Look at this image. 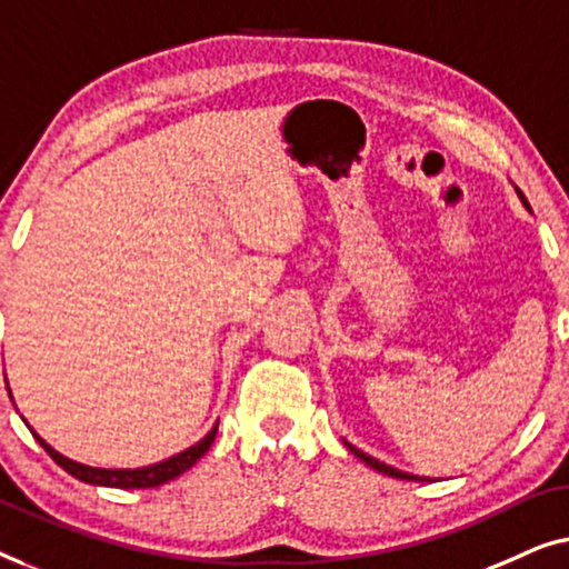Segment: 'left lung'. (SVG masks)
<instances>
[{"label": "left lung", "instance_id": "left-lung-1", "mask_svg": "<svg viewBox=\"0 0 569 569\" xmlns=\"http://www.w3.org/2000/svg\"><path fill=\"white\" fill-rule=\"evenodd\" d=\"M518 190V188H516ZM518 196H521V201H523V206L528 208V211H531V206H528V201L523 198V193L521 190H518ZM346 446L350 448V453H356L358 459H361L363 463H368V467L371 469H376V471H381V475H389V477H395V479H412V482H426L428 477H418V475H407V471H399V469H395V467H389V463H383V461H379V459H373V456H368V453H363L361 448H356L353 443H348L346 441Z\"/></svg>", "mask_w": 569, "mask_h": 569}]
</instances>
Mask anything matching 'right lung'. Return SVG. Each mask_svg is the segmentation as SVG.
<instances>
[{
    "label": "right lung",
    "mask_w": 569,
    "mask_h": 569,
    "mask_svg": "<svg viewBox=\"0 0 569 569\" xmlns=\"http://www.w3.org/2000/svg\"><path fill=\"white\" fill-rule=\"evenodd\" d=\"M10 397H12V391H10ZM26 426H28V422H26ZM216 430H219V422H216V426L208 430V436H203L196 446H190V448H186V451L170 456V459H164V461H159V463H151V467H141V469H98V467H87V463H77V461L67 459V456H61L59 451H56V448L48 446L43 438L36 433L33 428H30V433L36 436V441L46 448L48 456H51V459L59 463L63 471H69L71 477L82 479V482H87V485L118 487V490H147V487H159V485L170 482V479L180 477L182 471H188L190 467H193V463L201 459V456L208 451V448H211L213 438H216Z\"/></svg>",
    "instance_id": "obj_1"
}]
</instances>
